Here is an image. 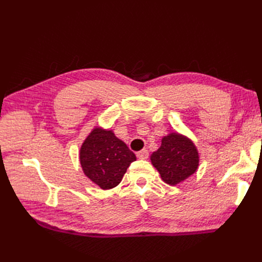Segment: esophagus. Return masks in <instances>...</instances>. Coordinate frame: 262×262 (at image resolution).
<instances>
[{
    "mask_svg": "<svg viewBox=\"0 0 262 262\" xmlns=\"http://www.w3.org/2000/svg\"><path fill=\"white\" fill-rule=\"evenodd\" d=\"M137 156H138V158H140V160H146V158L148 157V150L145 148L142 150H139V152L137 153Z\"/></svg>",
    "mask_w": 262,
    "mask_h": 262,
    "instance_id": "esophagus-1",
    "label": "esophagus"
}]
</instances>
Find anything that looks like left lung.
Masks as SVG:
<instances>
[{"instance_id": "left-lung-1", "label": "left lung", "mask_w": 262, "mask_h": 262, "mask_svg": "<svg viewBox=\"0 0 262 262\" xmlns=\"http://www.w3.org/2000/svg\"><path fill=\"white\" fill-rule=\"evenodd\" d=\"M150 162L166 184L175 186L195 172L199 153L191 140L175 132L162 139V145L150 155Z\"/></svg>"}]
</instances>
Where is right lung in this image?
I'll return each instance as SVG.
<instances>
[{"instance_id": "obj_1", "label": "right lung", "mask_w": 262, "mask_h": 262, "mask_svg": "<svg viewBox=\"0 0 262 262\" xmlns=\"http://www.w3.org/2000/svg\"><path fill=\"white\" fill-rule=\"evenodd\" d=\"M136 155L113 131L95 128L82 144L80 161L85 175L101 189L120 184Z\"/></svg>"}]
</instances>
